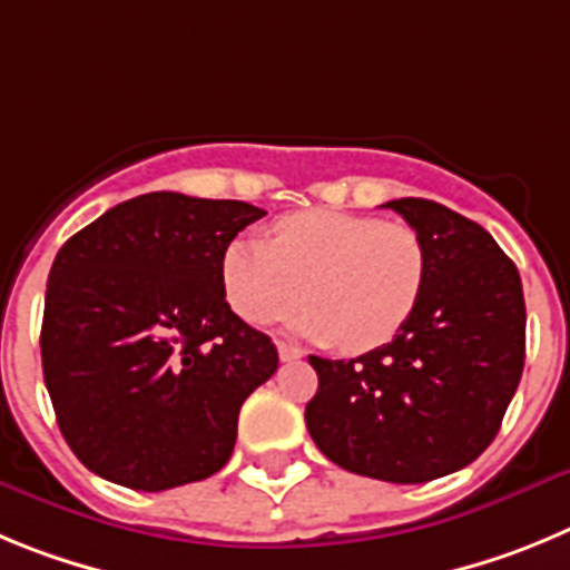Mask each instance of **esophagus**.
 <instances>
[{
  "mask_svg": "<svg viewBox=\"0 0 570 570\" xmlns=\"http://www.w3.org/2000/svg\"><path fill=\"white\" fill-rule=\"evenodd\" d=\"M301 355H304V352H301V348H297V346H292V343H278V357L284 363L301 361Z\"/></svg>",
  "mask_w": 570,
  "mask_h": 570,
  "instance_id": "1",
  "label": "esophagus"
}]
</instances>
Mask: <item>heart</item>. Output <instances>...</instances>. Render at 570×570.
Here are the masks:
<instances>
[{"label":"heart","instance_id":"heart-1","mask_svg":"<svg viewBox=\"0 0 570 570\" xmlns=\"http://www.w3.org/2000/svg\"><path fill=\"white\" fill-rule=\"evenodd\" d=\"M429 278L425 244L406 224L343 209H304L275 240L235 238L222 258L224 295L249 323H273L309 301L297 330L352 355L386 346L412 321Z\"/></svg>","mask_w":570,"mask_h":570}]
</instances>
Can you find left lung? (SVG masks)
Segmentation results:
<instances>
[{"label":"left lung","mask_w":570,"mask_h":570,"mask_svg":"<svg viewBox=\"0 0 570 570\" xmlns=\"http://www.w3.org/2000/svg\"><path fill=\"white\" fill-rule=\"evenodd\" d=\"M386 207L423 238V297L386 346L309 355L306 429L341 469L412 485L465 469L497 438L525 363V301L514 261L480 224L425 198Z\"/></svg>","instance_id":"left-lung-1"}]
</instances>
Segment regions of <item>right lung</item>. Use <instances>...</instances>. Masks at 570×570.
I'll return each instance as SVG.
<instances>
[{"label":"right lung","instance_id":"obj_1","mask_svg":"<svg viewBox=\"0 0 570 570\" xmlns=\"http://www.w3.org/2000/svg\"><path fill=\"white\" fill-rule=\"evenodd\" d=\"M264 215L147 193L65 240L39 343L56 423L94 474L167 491L227 465L244 400L278 368L222 281L229 240Z\"/></svg>","mask_w":570,"mask_h":570}]
</instances>
